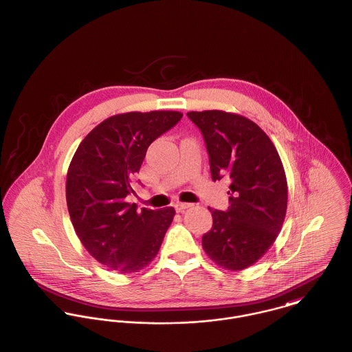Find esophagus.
<instances>
[{"instance_id":"34e87169","label":"esophagus","mask_w":352,"mask_h":352,"mask_svg":"<svg viewBox=\"0 0 352 352\" xmlns=\"http://www.w3.org/2000/svg\"><path fill=\"white\" fill-rule=\"evenodd\" d=\"M175 207H176V210H177L179 212H183L184 210H187V208L192 207V204L191 203H182V201H179V203H176V204H175Z\"/></svg>"}]
</instances>
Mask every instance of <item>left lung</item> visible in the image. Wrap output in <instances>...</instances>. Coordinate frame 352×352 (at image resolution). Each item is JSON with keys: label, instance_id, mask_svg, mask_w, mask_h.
<instances>
[{"label": "left lung", "instance_id": "1", "mask_svg": "<svg viewBox=\"0 0 352 352\" xmlns=\"http://www.w3.org/2000/svg\"><path fill=\"white\" fill-rule=\"evenodd\" d=\"M210 155L212 180L230 176L227 211L210 208L212 228L203 235L206 254L238 272L274 243L287 215L288 183L283 161L267 134L252 120L222 110L190 111Z\"/></svg>", "mask_w": 352, "mask_h": 352}]
</instances>
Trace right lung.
<instances>
[{"label": "right lung", "mask_w": 352, "mask_h": 352, "mask_svg": "<svg viewBox=\"0 0 352 352\" xmlns=\"http://www.w3.org/2000/svg\"><path fill=\"white\" fill-rule=\"evenodd\" d=\"M180 111H130L109 117L79 144L69 162L65 199L85 249L121 274L140 272L157 256L173 207L142 208L126 200L149 145L173 128Z\"/></svg>", "instance_id": "obj_1"}]
</instances>
